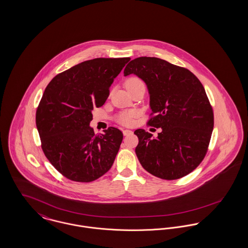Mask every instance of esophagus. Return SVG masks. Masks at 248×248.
I'll return each instance as SVG.
<instances>
[{"label":"esophagus","instance_id":"1","mask_svg":"<svg viewBox=\"0 0 248 248\" xmlns=\"http://www.w3.org/2000/svg\"><path fill=\"white\" fill-rule=\"evenodd\" d=\"M123 133H124V136H128V135L132 134V131H131V130H128V129H124V130H123Z\"/></svg>","mask_w":248,"mask_h":248}]
</instances>
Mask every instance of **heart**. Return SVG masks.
<instances>
[{
    "mask_svg": "<svg viewBox=\"0 0 248 248\" xmlns=\"http://www.w3.org/2000/svg\"><path fill=\"white\" fill-rule=\"evenodd\" d=\"M141 83L143 84L141 79H140L138 77H131V78L126 80L125 86H126V88H128L130 86L137 85V84H141ZM135 117H136V112H134V111H124V112H122L121 114L119 115L118 122L123 125L129 126L133 124Z\"/></svg>",
    "mask_w": 248,
    "mask_h": 248,
    "instance_id": "b5f03b06",
    "label": "heart"
}]
</instances>
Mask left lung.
I'll use <instances>...</instances> for the list:
<instances>
[{"label":"left lung","instance_id":"obj_1","mask_svg":"<svg viewBox=\"0 0 248 248\" xmlns=\"http://www.w3.org/2000/svg\"><path fill=\"white\" fill-rule=\"evenodd\" d=\"M124 74H134L146 83L152 109L147 124L162 130L155 139L144 129L134 132L141 166L166 180L189 174L208 152L214 124L203 85L188 69L156 57L135 58Z\"/></svg>","mask_w":248,"mask_h":248}]
</instances>
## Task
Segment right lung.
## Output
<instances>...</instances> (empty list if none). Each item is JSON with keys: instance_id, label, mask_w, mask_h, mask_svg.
Listing matches in <instances>:
<instances>
[{"instance_id": "right-lung-1", "label": "right lung", "mask_w": 248, "mask_h": 248, "mask_svg": "<svg viewBox=\"0 0 248 248\" xmlns=\"http://www.w3.org/2000/svg\"><path fill=\"white\" fill-rule=\"evenodd\" d=\"M129 60H87L58 74L46 87L36 113L41 148L68 179L92 182L111 168L123 132L108 127L95 135L90 123L93 108L105 104L115 77Z\"/></svg>"}]
</instances>
